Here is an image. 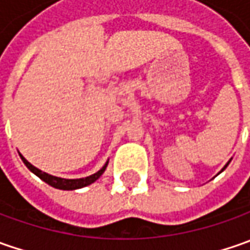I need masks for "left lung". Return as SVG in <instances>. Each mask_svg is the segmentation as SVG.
Returning <instances> with one entry per match:
<instances>
[{
  "mask_svg": "<svg viewBox=\"0 0 250 250\" xmlns=\"http://www.w3.org/2000/svg\"><path fill=\"white\" fill-rule=\"evenodd\" d=\"M228 164H229V161H228V163H227L226 166H224V168H223V169H221V171H224V169H226V168H227V166H228ZM221 171H220V172H221Z\"/></svg>",
  "mask_w": 250,
  "mask_h": 250,
  "instance_id": "left-lung-1",
  "label": "left lung"
}]
</instances>
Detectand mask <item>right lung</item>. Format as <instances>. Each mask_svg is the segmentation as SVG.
Here are the masks:
<instances>
[{
    "label": "right lung",
    "instance_id": "obj_1",
    "mask_svg": "<svg viewBox=\"0 0 250 250\" xmlns=\"http://www.w3.org/2000/svg\"><path fill=\"white\" fill-rule=\"evenodd\" d=\"M19 156H21V159H22V161L24 163V166L29 168L34 175H37L40 179H43L44 182L48 184L50 187L57 188V189H62V190H73V189H79V188L90 185V184L96 182V181L103 175V172L105 171V168L108 166V161H107V163L104 164V167L101 168V169H99L96 174L90 175V177L79 178V179H65V178L54 177V175H50V174H47V172H43L42 169H39V168H36L34 166H32L27 160L24 159L22 154H19Z\"/></svg>",
    "mask_w": 250,
    "mask_h": 250
}]
</instances>
